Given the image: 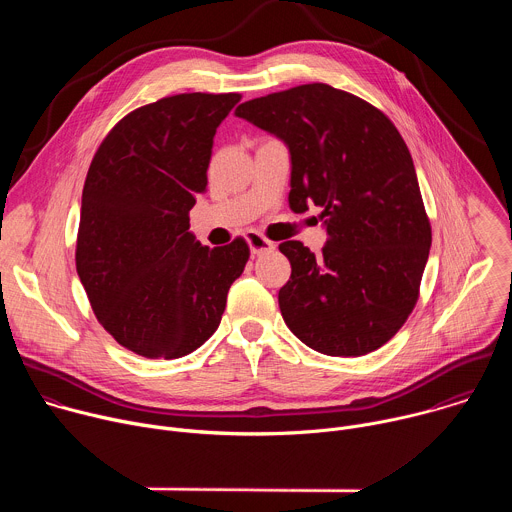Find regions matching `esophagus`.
<instances>
[{"instance_id": "34e87169", "label": "esophagus", "mask_w": 512, "mask_h": 512, "mask_svg": "<svg viewBox=\"0 0 512 512\" xmlns=\"http://www.w3.org/2000/svg\"><path fill=\"white\" fill-rule=\"evenodd\" d=\"M247 245L251 249V255H261V253H271L275 249V243L265 239L261 233H247Z\"/></svg>"}]
</instances>
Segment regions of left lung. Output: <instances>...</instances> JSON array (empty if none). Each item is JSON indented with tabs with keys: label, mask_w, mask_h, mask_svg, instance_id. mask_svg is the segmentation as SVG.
Segmentation results:
<instances>
[{
	"label": "left lung",
	"mask_w": 512,
	"mask_h": 512,
	"mask_svg": "<svg viewBox=\"0 0 512 512\" xmlns=\"http://www.w3.org/2000/svg\"><path fill=\"white\" fill-rule=\"evenodd\" d=\"M235 115L287 145L289 208H322L320 255L300 241L279 245L291 263L279 289L287 328L328 356L381 348L415 308L431 247L401 133L371 103L324 83L247 101Z\"/></svg>",
	"instance_id": "left-lung-1"
}]
</instances>
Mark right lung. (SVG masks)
<instances>
[{"instance_id":"add662e5","label":"right lung","mask_w":512,"mask_h":512,"mask_svg":"<svg viewBox=\"0 0 512 512\" xmlns=\"http://www.w3.org/2000/svg\"><path fill=\"white\" fill-rule=\"evenodd\" d=\"M239 93H184L125 115L91 162L77 271L101 326L145 358H180L221 324L249 247H202L190 208L206 190L216 127Z\"/></svg>"}]
</instances>
